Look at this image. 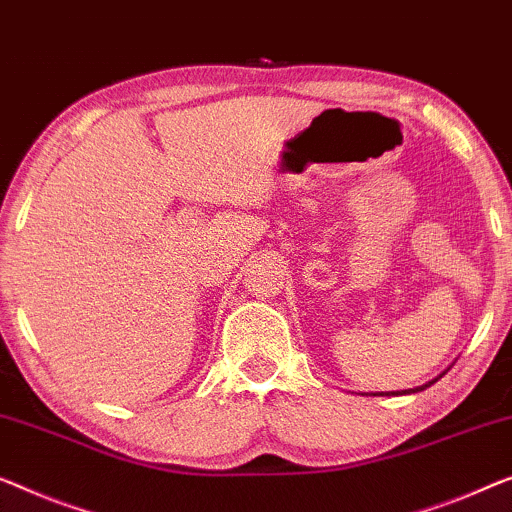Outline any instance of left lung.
<instances>
[{
	"instance_id": "8db88e82",
	"label": "left lung",
	"mask_w": 512,
	"mask_h": 512,
	"mask_svg": "<svg viewBox=\"0 0 512 512\" xmlns=\"http://www.w3.org/2000/svg\"><path fill=\"white\" fill-rule=\"evenodd\" d=\"M448 369H450V367H448ZM448 369H446V372H448ZM446 372H443V374H446ZM443 374H439V376H436V379H432V381H429V383H425V385H418V388H411V390H402V392H379V395H409V392H420V390H425V388H429V385H432V383H436V381H439Z\"/></svg>"
}]
</instances>
